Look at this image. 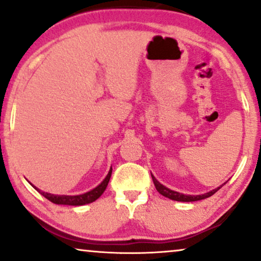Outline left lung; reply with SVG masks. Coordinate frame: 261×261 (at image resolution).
<instances>
[{
  "mask_svg": "<svg viewBox=\"0 0 261 261\" xmlns=\"http://www.w3.org/2000/svg\"><path fill=\"white\" fill-rule=\"evenodd\" d=\"M152 179H153V183H154V187L156 189V191H158L160 195L165 196V197L172 199V201H178V202H195V201H201V199L208 198V197H210V196H213L214 194H215L216 191H219L223 185L222 184L221 187L214 189V190L206 192V194H203V195H184V194H180V192L171 190V189L166 188L165 185L160 184L159 181L155 179V177L153 176V174H152ZM224 184H226V183H224Z\"/></svg>",
  "mask_w": 261,
  "mask_h": 261,
  "instance_id": "8db88e82",
  "label": "left lung"
}]
</instances>
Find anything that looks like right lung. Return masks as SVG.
Here are the masks:
<instances>
[{
    "mask_svg": "<svg viewBox=\"0 0 261 261\" xmlns=\"http://www.w3.org/2000/svg\"><path fill=\"white\" fill-rule=\"evenodd\" d=\"M110 176H112V169L109 170L107 177L103 179V181L99 185H97L95 189L92 190L85 192V194L82 195H76V196H66V195H52L48 194V192H44L41 190H39L38 188H35L39 194H41L45 198H47L48 201H51L55 204H63V205H84L88 204V203H92L95 202L96 199L99 198L103 192H105L107 185L109 183Z\"/></svg>",
    "mask_w": 261,
    "mask_h": 261,
    "instance_id": "1",
    "label": "right lung"
}]
</instances>
